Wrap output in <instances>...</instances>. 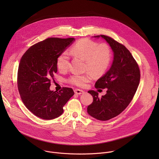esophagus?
I'll return each mask as SVG.
<instances>
[{
	"instance_id": "34e87169",
	"label": "esophagus",
	"mask_w": 159,
	"mask_h": 159,
	"mask_svg": "<svg viewBox=\"0 0 159 159\" xmlns=\"http://www.w3.org/2000/svg\"><path fill=\"white\" fill-rule=\"evenodd\" d=\"M74 92H75V94H84V90H80V89H75L74 90Z\"/></svg>"
}]
</instances>
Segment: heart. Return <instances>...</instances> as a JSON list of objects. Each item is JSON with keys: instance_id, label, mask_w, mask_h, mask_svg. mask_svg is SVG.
I'll use <instances>...</instances> for the list:
<instances>
[{"instance_id": "b5f03b06", "label": "heart", "mask_w": 159, "mask_h": 159, "mask_svg": "<svg viewBox=\"0 0 159 159\" xmlns=\"http://www.w3.org/2000/svg\"><path fill=\"white\" fill-rule=\"evenodd\" d=\"M70 52L75 57L85 60V69L95 74L104 72L109 66L111 60L110 48L105 44H98L89 39L79 41L71 48ZM57 65L61 71H66L70 65L69 54L66 51L61 53L57 60ZM93 75L75 74L69 79V82L79 87H84L86 83L91 80Z\"/></svg>"}]
</instances>
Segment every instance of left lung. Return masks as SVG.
<instances>
[{"instance_id": "1", "label": "left lung", "mask_w": 159, "mask_h": 159, "mask_svg": "<svg viewBox=\"0 0 159 159\" xmlns=\"http://www.w3.org/2000/svg\"><path fill=\"white\" fill-rule=\"evenodd\" d=\"M109 45L113 52V61L109 70L95 84L96 89H107L106 94L99 98L94 90L88 93L93 97L87 107L88 114L98 120L106 121L119 115L132 100L140 79L139 65L129 51L111 38L99 35Z\"/></svg>"}]
</instances>
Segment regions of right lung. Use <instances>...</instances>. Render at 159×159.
<instances>
[{"mask_svg":"<svg viewBox=\"0 0 159 159\" xmlns=\"http://www.w3.org/2000/svg\"><path fill=\"white\" fill-rule=\"evenodd\" d=\"M75 41L73 38H50L31 47L22 55L18 67L17 87L22 102L33 114L45 120L58 118L63 107L74 94L71 88L50 89L57 72L58 56Z\"/></svg>","mask_w":159,"mask_h":159,"instance_id":"add662e5","label":"right lung"}]
</instances>
